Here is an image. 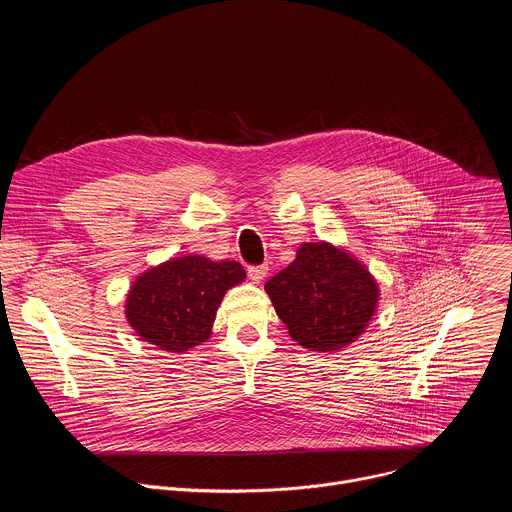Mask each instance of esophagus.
<instances>
[{
  "mask_svg": "<svg viewBox=\"0 0 512 512\" xmlns=\"http://www.w3.org/2000/svg\"><path fill=\"white\" fill-rule=\"evenodd\" d=\"M267 265H251L249 269H247V273H249V277H251V281H255V283H259V281H263V277L267 275Z\"/></svg>",
  "mask_w": 512,
  "mask_h": 512,
  "instance_id": "1",
  "label": "esophagus"
}]
</instances>
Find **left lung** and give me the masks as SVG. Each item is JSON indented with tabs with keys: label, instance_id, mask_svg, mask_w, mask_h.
Returning a JSON list of instances; mask_svg holds the SVG:
<instances>
[{
	"label": "left lung",
	"instance_id": "obj_1",
	"mask_svg": "<svg viewBox=\"0 0 512 512\" xmlns=\"http://www.w3.org/2000/svg\"><path fill=\"white\" fill-rule=\"evenodd\" d=\"M289 336L304 348L338 350L371 320L379 287L371 273L328 243H306L296 261L265 283Z\"/></svg>",
	"mask_w": 512,
	"mask_h": 512
}]
</instances>
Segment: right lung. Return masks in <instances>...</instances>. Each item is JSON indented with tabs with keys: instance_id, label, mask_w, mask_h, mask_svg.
Returning <instances> with one entry per match:
<instances>
[{
	"instance_id": "obj_1",
	"label": "right lung",
	"mask_w": 512,
	"mask_h": 512,
	"mask_svg": "<svg viewBox=\"0 0 512 512\" xmlns=\"http://www.w3.org/2000/svg\"><path fill=\"white\" fill-rule=\"evenodd\" d=\"M245 279L237 261L188 255L143 273L127 298L133 330L162 350L184 352L210 336L225 291Z\"/></svg>"
}]
</instances>
